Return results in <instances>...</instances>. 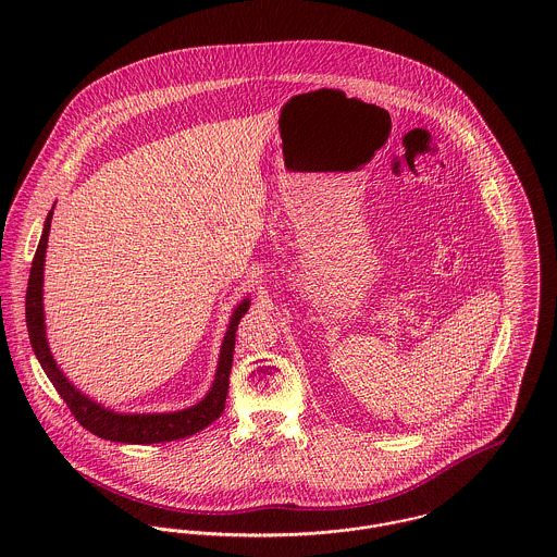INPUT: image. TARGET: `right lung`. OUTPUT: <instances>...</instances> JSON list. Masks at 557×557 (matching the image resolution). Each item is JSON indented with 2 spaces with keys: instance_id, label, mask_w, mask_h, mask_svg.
<instances>
[{
  "instance_id": "add662e5",
  "label": "right lung",
  "mask_w": 557,
  "mask_h": 557,
  "mask_svg": "<svg viewBox=\"0 0 557 557\" xmlns=\"http://www.w3.org/2000/svg\"><path fill=\"white\" fill-rule=\"evenodd\" d=\"M51 216L53 210L49 212L45 221V230L38 242L32 270H29V283H27V294H25V321L29 330V341L32 349L60 393L73 416L77 418L81 426H85L89 433L111 440V442H122V444H159V442H173V440H184L188 435H195L203 431L208 424H212L225 409L227 400V391H230V373H232V362H234V347H236V330H238L239 319L248 311V298L242 300L238 309L234 311L230 330L223 338L221 356H219V369L214 375V384L206 398H201L197 405L182 409V411H171V413H117L113 409H107L98 405L96 400L81 395L79 391L64 377L60 367L55 364L49 343H47V327H45V309H42V272H45V252H47V239H49V230H51Z\"/></svg>"
}]
</instances>
